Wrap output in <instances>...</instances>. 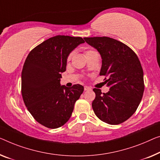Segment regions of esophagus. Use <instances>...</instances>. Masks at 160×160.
Wrapping results in <instances>:
<instances>
[{"instance_id":"obj_1","label":"esophagus","mask_w":160,"mask_h":160,"mask_svg":"<svg viewBox=\"0 0 160 160\" xmlns=\"http://www.w3.org/2000/svg\"><path fill=\"white\" fill-rule=\"evenodd\" d=\"M90 89H91V88H90V87H89V86H86V85L84 86V90H90Z\"/></svg>"}]
</instances>
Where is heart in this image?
I'll use <instances>...</instances> for the list:
<instances>
[{
	"instance_id": "b5f03b06",
	"label": "heart",
	"mask_w": 160,
	"mask_h": 160,
	"mask_svg": "<svg viewBox=\"0 0 160 160\" xmlns=\"http://www.w3.org/2000/svg\"><path fill=\"white\" fill-rule=\"evenodd\" d=\"M95 51H93V50H87L86 52H85V55H88V54H90V53H92V52H94ZM71 57H72V54H70V55L68 56V60H70V58H71Z\"/></svg>"
}]
</instances>
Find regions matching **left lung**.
Wrapping results in <instances>:
<instances>
[{
  "instance_id": "obj_1",
  "label": "left lung",
  "mask_w": 160,
  "mask_h": 160,
  "mask_svg": "<svg viewBox=\"0 0 160 160\" xmlns=\"http://www.w3.org/2000/svg\"><path fill=\"white\" fill-rule=\"evenodd\" d=\"M102 58L100 75L106 76L109 91L94 88L92 107L97 117L111 125L124 122L139 106L144 90V73L134 52L123 43L110 37H85Z\"/></svg>"
}]
</instances>
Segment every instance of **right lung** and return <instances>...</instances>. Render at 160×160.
I'll use <instances>...</instances> for the list:
<instances>
[{
	"label": "right lung",
	"mask_w": 160,
	"mask_h": 160,
	"mask_svg": "<svg viewBox=\"0 0 160 160\" xmlns=\"http://www.w3.org/2000/svg\"><path fill=\"white\" fill-rule=\"evenodd\" d=\"M81 37L58 35L38 45L29 52L21 72V94L33 117L49 128L63 126L70 119L74 105L84 88L60 85L69 54L84 43Z\"/></svg>",
	"instance_id": "add662e5"
}]
</instances>
